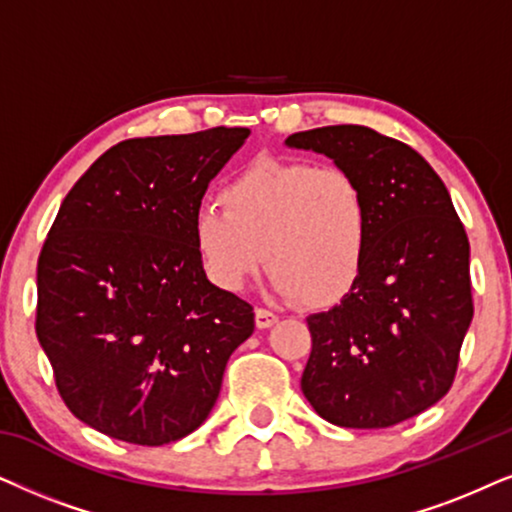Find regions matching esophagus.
Here are the masks:
<instances>
[{"label": "esophagus", "mask_w": 512, "mask_h": 512, "mask_svg": "<svg viewBox=\"0 0 512 512\" xmlns=\"http://www.w3.org/2000/svg\"><path fill=\"white\" fill-rule=\"evenodd\" d=\"M278 321V316L274 312H267V309H255V326L257 328H271Z\"/></svg>", "instance_id": "1"}]
</instances>
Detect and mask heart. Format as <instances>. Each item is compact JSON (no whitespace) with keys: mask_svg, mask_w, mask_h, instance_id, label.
Segmentation results:
<instances>
[{"mask_svg":"<svg viewBox=\"0 0 512 512\" xmlns=\"http://www.w3.org/2000/svg\"><path fill=\"white\" fill-rule=\"evenodd\" d=\"M222 207L203 205L191 226L200 267L219 290L241 293L264 260L274 293L312 309L357 288L373 219L347 170L264 155L224 186Z\"/></svg>","mask_w":512,"mask_h":512,"instance_id":"heart-1","label":"heart"}]
</instances>
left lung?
Here are the masks:
<instances>
[{
    "label": "left lung",
    "mask_w": 512,
    "mask_h": 512,
    "mask_svg": "<svg viewBox=\"0 0 512 512\" xmlns=\"http://www.w3.org/2000/svg\"><path fill=\"white\" fill-rule=\"evenodd\" d=\"M288 148L331 158L364 186L371 245L357 288L307 319L302 392L340 428L378 430L449 392L472 321L470 243L428 160L371 127L290 134Z\"/></svg>",
    "instance_id": "left-lung-1"
}]
</instances>
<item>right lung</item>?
Instances as JSON below:
<instances>
[{
	"label": "right lung",
	"instance_id": "obj_1",
	"mask_svg": "<svg viewBox=\"0 0 512 512\" xmlns=\"http://www.w3.org/2000/svg\"><path fill=\"white\" fill-rule=\"evenodd\" d=\"M248 127L127 139L63 198L37 262V340L75 418L160 446L205 423L248 302L208 281L193 215Z\"/></svg>",
	"mask_w": 512,
	"mask_h": 512
}]
</instances>
